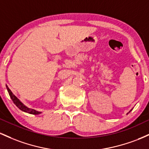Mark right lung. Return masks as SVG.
Listing matches in <instances>:
<instances>
[{"mask_svg":"<svg viewBox=\"0 0 149 149\" xmlns=\"http://www.w3.org/2000/svg\"><path fill=\"white\" fill-rule=\"evenodd\" d=\"M6 88H7V90H8V93H9V95H10V98L12 99V100H13V102H14V104L19 108V109H20V110L23 111H24V112L29 113H31V114H39V113H40V112L36 111L34 110V109H29V108H27L26 107V106L24 105V104H22V102H20V101L17 98V97H15L14 95H13V92H11V90H10L9 88H8V87L7 86V85H6Z\"/></svg>","mask_w":149,"mask_h":149,"instance_id":"right-lung-1","label":"right lung"}]
</instances>
